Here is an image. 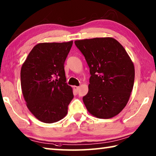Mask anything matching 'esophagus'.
<instances>
[{"instance_id":"34e87169","label":"esophagus","mask_w":156,"mask_h":156,"mask_svg":"<svg viewBox=\"0 0 156 156\" xmlns=\"http://www.w3.org/2000/svg\"><path fill=\"white\" fill-rule=\"evenodd\" d=\"M73 89H74V91H76V92H78V90H79V89H80V87H77V86H73Z\"/></svg>"}]
</instances>
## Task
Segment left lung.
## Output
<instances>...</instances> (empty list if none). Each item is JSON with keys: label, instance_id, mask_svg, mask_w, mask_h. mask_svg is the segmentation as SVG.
Returning <instances> with one entry per match:
<instances>
[{"label": "left lung", "instance_id": "8db88e82", "mask_svg": "<svg viewBox=\"0 0 156 156\" xmlns=\"http://www.w3.org/2000/svg\"><path fill=\"white\" fill-rule=\"evenodd\" d=\"M89 67V91L83 98L91 115L108 119L122 111L133 89L135 69L121 44L113 38L76 41Z\"/></svg>", "mask_w": 156, "mask_h": 156}]
</instances>
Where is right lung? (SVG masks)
I'll return each mask as SVG.
<instances>
[{"instance_id": "add662e5", "label": "right lung", "mask_w": 156, "mask_h": 156, "mask_svg": "<svg viewBox=\"0 0 156 156\" xmlns=\"http://www.w3.org/2000/svg\"><path fill=\"white\" fill-rule=\"evenodd\" d=\"M72 44H36L21 67L23 95L29 110L41 122H56L67 115L73 94L66 83L64 65Z\"/></svg>"}]
</instances>
